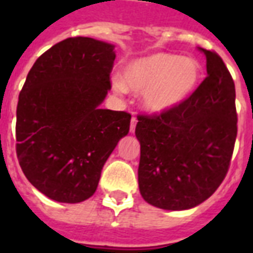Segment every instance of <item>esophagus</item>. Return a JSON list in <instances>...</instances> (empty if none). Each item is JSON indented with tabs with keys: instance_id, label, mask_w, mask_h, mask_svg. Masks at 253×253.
<instances>
[{
	"instance_id": "obj_1",
	"label": "esophagus",
	"mask_w": 253,
	"mask_h": 253,
	"mask_svg": "<svg viewBox=\"0 0 253 253\" xmlns=\"http://www.w3.org/2000/svg\"><path fill=\"white\" fill-rule=\"evenodd\" d=\"M135 126H137V118H135V116H132L131 123H130V132L135 131Z\"/></svg>"
}]
</instances>
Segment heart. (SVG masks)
<instances>
[{
    "label": "heart",
    "mask_w": 253,
    "mask_h": 253,
    "mask_svg": "<svg viewBox=\"0 0 253 253\" xmlns=\"http://www.w3.org/2000/svg\"><path fill=\"white\" fill-rule=\"evenodd\" d=\"M202 66L196 59L168 52H154L135 58L123 67L122 77L111 80L118 94L141 92L146 111L161 114L183 104L201 83Z\"/></svg>",
    "instance_id": "obj_1"
}]
</instances>
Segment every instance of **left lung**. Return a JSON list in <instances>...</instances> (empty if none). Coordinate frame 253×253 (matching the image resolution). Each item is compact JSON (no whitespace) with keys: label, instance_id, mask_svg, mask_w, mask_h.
<instances>
[{"label":"left lung","instance_id":"left-lung-1","mask_svg":"<svg viewBox=\"0 0 253 253\" xmlns=\"http://www.w3.org/2000/svg\"><path fill=\"white\" fill-rule=\"evenodd\" d=\"M207 77L173 110L139 115V192L152 206L188 210L215 192L228 173L237 135L236 89L221 57L199 47Z\"/></svg>","mask_w":253,"mask_h":253}]
</instances>
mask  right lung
Masks as SVG:
<instances>
[{
    "mask_svg": "<svg viewBox=\"0 0 253 253\" xmlns=\"http://www.w3.org/2000/svg\"><path fill=\"white\" fill-rule=\"evenodd\" d=\"M115 46L69 38L36 59L19 96L16 152L25 177L52 201L93 195L101 169L130 130L131 115L103 110Z\"/></svg>",
    "mask_w": 253,
    "mask_h": 253,
    "instance_id": "add662e5",
    "label": "right lung"
}]
</instances>
